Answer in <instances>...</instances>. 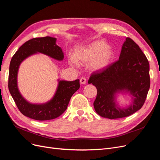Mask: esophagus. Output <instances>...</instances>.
<instances>
[{
	"mask_svg": "<svg viewBox=\"0 0 160 160\" xmlns=\"http://www.w3.org/2000/svg\"><path fill=\"white\" fill-rule=\"evenodd\" d=\"M80 82L81 84H84L86 82V78H84V77H82V78H81L80 79Z\"/></svg>",
	"mask_w": 160,
	"mask_h": 160,
	"instance_id": "esophagus-1",
	"label": "esophagus"
}]
</instances>
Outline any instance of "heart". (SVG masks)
Returning <instances> with one entry per match:
<instances>
[{"label": "heart", "instance_id": "b5f03b06", "mask_svg": "<svg viewBox=\"0 0 160 160\" xmlns=\"http://www.w3.org/2000/svg\"><path fill=\"white\" fill-rule=\"evenodd\" d=\"M113 56L112 50L103 41L98 40L84 46H78L74 50L73 57L69 59L71 64H88L95 71L102 70L110 65Z\"/></svg>", "mask_w": 160, "mask_h": 160}]
</instances>
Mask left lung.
I'll return each mask as SVG.
<instances>
[{
	"instance_id": "obj_1",
	"label": "left lung",
	"mask_w": 160,
	"mask_h": 160,
	"mask_svg": "<svg viewBox=\"0 0 160 160\" xmlns=\"http://www.w3.org/2000/svg\"><path fill=\"white\" fill-rule=\"evenodd\" d=\"M88 84L96 87L94 102L96 113L108 119L124 118L141 109L150 86L149 64L139 46L130 38L123 42L119 60L90 77ZM128 93L132 104L121 108L116 103V94Z\"/></svg>"
}]
</instances>
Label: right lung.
I'll list each match as a JSON object with an SVG mask.
<instances>
[{
    "label": "right lung",
    "mask_w": 160,
    "mask_h": 160,
    "mask_svg": "<svg viewBox=\"0 0 160 160\" xmlns=\"http://www.w3.org/2000/svg\"><path fill=\"white\" fill-rule=\"evenodd\" d=\"M56 38L46 37L34 38L23 44L11 59L9 67L8 90L18 110L22 114L37 120L55 119L66 110L71 97L80 88V80L66 81L58 80V85L53 98L44 104H31L20 93L17 84V75L22 62L37 52L47 55L61 61L64 58L62 48L56 44Z\"/></svg>",
    "instance_id": "add662e5"
}]
</instances>
